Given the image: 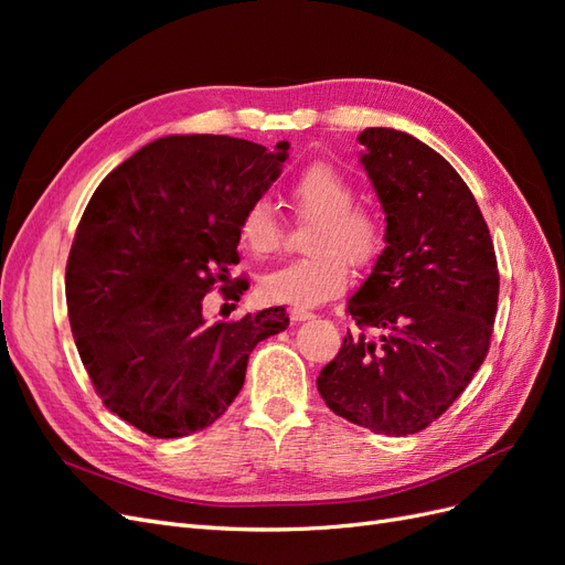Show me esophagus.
<instances>
[{"label":"esophagus","mask_w":565,"mask_h":565,"mask_svg":"<svg viewBox=\"0 0 565 565\" xmlns=\"http://www.w3.org/2000/svg\"><path fill=\"white\" fill-rule=\"evenodd\" d=\"M289 318H292L295 322H301V320H311V318H316L311 311H303V309H292L289 311Z\"/></svg>","instance_id":"esophagus-1"}]
</instances>
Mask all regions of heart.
Returning <instances> with one entry per match:
<instances>
[{"label": "heart", "mask_w": 565, "mask_h": 565, "mask_svg": "<svg viewBox=\"0 0 565 565\" xmlns=\"http://www.w3.org/2000/svg\"><path fill=\"white\" fill-rule=\"evenodd\" d=\"M289 200L299 218L316 224L309 237L313 256L266 273L259 280V297L266 303L311 309L344 292L351 280L349 264L355 268L374 264L384 249V224L374 210L353 204L351 181L328 162L306 167L289 188ZM237 235L254 256L278 252L282 224L268 200L249 204Z\"/></svg>", "instance_id": "1"}]
</instances>
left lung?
Listing matches in <instances>:
<instances>
[{"mask_svg":"<svg viewBox=\"0 0 565 565\" xmlns=\"http://www.w3.org/2000/svg\"><path fill=\"white\" fill-rule=\"evenodd\" d=\"M361 162L386 247L349 299L358 332L322 367L334 415L384 436L426 429L483 365L500 273L486 218L452 164L405 131L370 127Z\"/></svg>","mask_w":565,"mask_h":565,"instance_id":"obj_1","label":"left lung"}]
</instances>
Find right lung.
I'll list each match as a JSON object with an SVG mask.
<instances>
[{
  "label": "right lung",
  "mask_w": 565,
  "mask_h": 565,
  "mask_svg": "<svg viewBox=\"0 0 565 565\" xmlns=\"http://www.w3.org/2000/svg\"><path fill=\"white\" fill-rule=\"evenodd\" d=\"M287 150L164 136L115 167L82 214L65 268L75 344L104 405L152 438L214 424L254 347L289 324L282 306L216 324L202 316L204 295L241 262L245 210L280 177Z\"/></svg>",
  "instance_id": "obj_1"
}]
</instances>
